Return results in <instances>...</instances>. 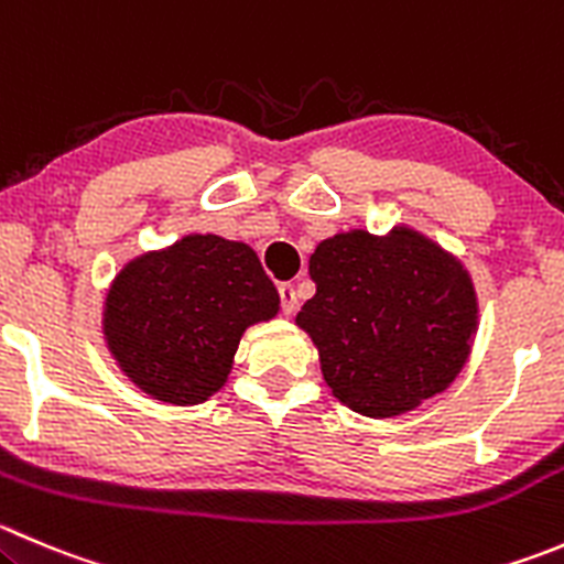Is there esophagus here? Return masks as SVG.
Segmentation results:
<instances>
[{
	"instance_id": "1",
	"label": "esophagus",
	"mask_w": 564,
	"mask_h": 564,
	"mask_svg": "<svg viewBox=\"0 0 564 564\" xmlns=\"http://www.w3.org/2000/svg\"><path fill=\"white\" fill-rule=\"evenodd\" d=\"M278 294H281V311L286 316H292L294 311H297V289H294L292 283H281V286H278Z\"/></svg>"
}]
</instances>
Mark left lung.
I'll use <instances>...</instances> for the list:
<instances>
[{
	"label": "left lung",
	"mask_w": 564,
	"mask_h": 564,
	"mask_svg": "<svg viewBox=\"0 0 564 564\" xmlns=\"http://www.w3.org/2000/svg\"><path fill=\"white\" fill-rule=\"evenodd\" d=\"M316 294L297 325L314 338L333 397L388 419L444 391L471 349L477 294L460 261L421 234H338L308 264Z\"/></svg>",
	"instance_id": "obj_1"
}]
</instances>
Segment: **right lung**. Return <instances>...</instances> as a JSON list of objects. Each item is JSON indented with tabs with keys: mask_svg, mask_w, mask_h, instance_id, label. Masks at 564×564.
<instances>
[{
	"mask_svg": "<svg viewBox=\"0 0 564 564\" xmlns=\"http://www.w3.org/2000/svg\"><path fill=\"white\" fill-rule=\"evenodd\" d=\"M278 289L248 245L193 234L115 278L104 336L154 399L198 404L220 391L245 327L278 314Z\"/></svg>",
	"mask_w": 564,
	"mask_h": 564,
	"instance_id": "right-lung-1",
	"label": "right lung"
}]
</instances>
